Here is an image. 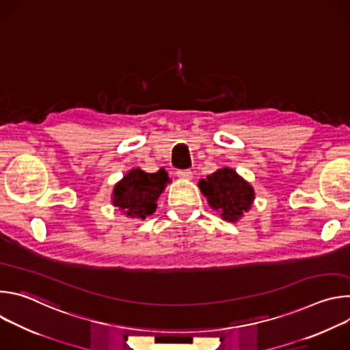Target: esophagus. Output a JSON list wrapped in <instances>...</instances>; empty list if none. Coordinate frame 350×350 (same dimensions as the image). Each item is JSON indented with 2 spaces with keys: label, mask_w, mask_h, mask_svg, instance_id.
Wrapping results in <instances>:
<instances>
[{
  "label": "esophagus",
  "mask_w": 350,
  "mask_h": 350,
  "mask_svg": "<svg viewBox=\"0 0 350 350\" xmlns=\"http://www.w3.org/2000/svg\"><path fill=\"white\" fill-rule=\"evenodd\" d=\"M177 176L181 177V178H185V180H191V178H192V172H191L189 169L178 170V172H177Z\"/></svg>",
  "instance_id": "obj_1"
}]
</instances>
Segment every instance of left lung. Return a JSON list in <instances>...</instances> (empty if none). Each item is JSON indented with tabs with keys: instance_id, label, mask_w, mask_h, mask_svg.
<instances>
[{
	"instance_id": "obj_1",
	"label": "left lung",
	"mask_w": 350,
	"mask_h": 350,
	"mask_svg": "<svg viewBox=\"0 0 350 350\" xmlns=\"http://www.w3.org/2000/svg\"><path fill=\"white\" fill-rule=\"evenodd\" d=\"M209 205L219 211L227 221H237L251 209L255 199L254 188L232 169L224 167L216 173L201 178L198 183Z\"/></svg>"
}]
</instances>
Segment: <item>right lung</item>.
<instances>
[{"label":"right lung","mask_w":350,"mask_h":350,"mask_svg":"<svg viewBox=\"0 0 350 350\" xmlns=\"http://www.w3.org/2000/svg\"><path fill=\"white\" fill-rule=\"evenodd\" d=\"M170 181L162 167L157 173L130 170L113 188V205L133 219H145L157 211V199Z\"/></svg>","instance_id":"right-lung-1"}]
</instances>
